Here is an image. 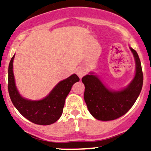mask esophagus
I'll use <instances>...</instances> for the list:
<instances>
[{
  "mask_svg": "<svg viewBox=\"0 0 151 151\" xmlns=\"http://www.w3.org/2000/svg\"><path fill=\"white\" fill-rule=\"evenodd\" d=\"M85 74H86V71H85V69L84 68H83V67H80V68H77V74L78 75V77H80V78H82V77H83Z\"/></svg>",
  "mask_w": 151,
  "mask_h": 151,
  "instance_id": "34e87169",
  "label": "esophagus"
}]
</instances>
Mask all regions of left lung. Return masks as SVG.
Returning <instances> with one entry per match:
<instances>
[{
    "label": "left lung",
    "instance_id": "1",
    "mask_svg": "<svg viewBox=\"0 0 151 151\" xmlns=\"http://www.w3.org/2000/svg\"><path fill=\"white\" fill-rule=\"evenodd\" d=\"M135 60L136 72L133 80L125 88L118 91L110 89L93 72L84 76V99L88 111L93 118L108 121L123 116L132 108L141 92L143 74L137 52L129 47Z\"/></svg>",
    "mask_w": 151,
    "mask_h": 151
}]
</instances>
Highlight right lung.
I'll return each mask as SVG.
<instances>
[{
    "label": "right lung",
    "mask_w": 151,
    "mask_h": 151,
    "mask_svg": "<svg viewBox=\"0 0 151 151\" xmlns=\"http://www.w3.org/2000/svg\"><path fill=\"white\" fill-rule=\"evenodd\" d=\"M15 54L9 65L8 89L14 106L28 121L38 125L52 124L58 121L63 113L65 100L71 87L80 78L74 74L68 78L59 82L50 93L40 100H30L24 98L18 91L13 72V61Z\"/></svg>",
    "instance_id": "add662e5"
}]
</instances>
